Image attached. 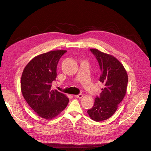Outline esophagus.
<instances>
[{
    "label": "esophagus",
    "mask_w": 151,
    "mask_h": 151,
    "mask_svg": "<svg viewBox=\"0 0 151 151\" xmlns=\"http://www.w3.org/2000/svg\"><path fill=\"white\" fill-rule=\"evenodd\" d=\"M74 97L76 98H82L83 97V94H79L78 95H74Z\"/></svg>",
    "instance_id": "1"
}]
</instances>
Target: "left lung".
I'll return each instance as SVG.
<instances>
[{
    "instance_id": "obj_1",
    "label": "left lung",
    "mask_w": 151,
    "mask_h": 151,
    "mask_svg": "<svg viewBox=\"0 0 151 151\" xmlns=\"http://www.w3.org/2000/svg\"><path fill=\"white\" fill-rule=\"evenodd\" d=\"M90 50L99 63L101 71L99 81L104 84V88L99 96L95 98L94 106L88 109V113L92 120L101 122L115 113L118 104L125 97L128 75L124 67L115 57L96 48Z\"/></svg>"
}]
</instances>
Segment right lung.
<instances>
[{"label": "right lung", "mask_w": 151, "mask_h": 151, "mask_svg": "<svg viewBox=\"0 0 151 151\" xmlns=\"http://www.w3.org/2000/svg\"><path fill=\"white\" fill-rule=\"evenodd\" d=\"M67 50H54L31 60L22 72L21 89L24 98L37 115L52 120L64 109L69 101L66 96L52 89L57 77V67Z\"/></svg>", "instance_id": "obj_1"}]
</instances>
